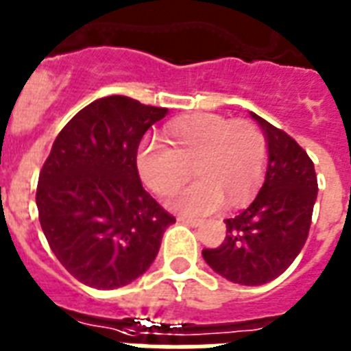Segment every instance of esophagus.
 Returning a JSON list of instances; mask_svg holds the SVG:
<instances>
[{
    "mask_svg": "<svg viewBox=\"0 0 351 351\" xmlns=\"http://www.w3.org/2000/svg\"><path fill=\"white\" fill-rule=\"evenodd\" d=\"M178 223L186 224V226H191V228H197V226H200V221L199 219H189V217H178L176 219Z\"/></svg>",
    "mask_w": 351,
    "mask_h": 351,
    "instance_id": "esophagus-1",
    "label": "esophagus"
}]
</instances>
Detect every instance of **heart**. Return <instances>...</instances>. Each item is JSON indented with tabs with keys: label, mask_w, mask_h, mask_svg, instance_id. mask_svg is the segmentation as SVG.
Masks as SVG:
<instances>
[{
	"label": "heart",
	"mask_w": 351,
	"mask_h": 351,
	"mask_svg": "<svg viewBox=\"0 0 351 351\" xmlns=\"http://www.w3.org/2000/svg\"><path fill=\"white\" fill-rule=\"evenodd\" d=\"M165 143H143L136 164L141 180L156 195L180 187L193 165L199 180L169 197L171 210L202 215L243 204L256 193L269 160V143L254 121L195 114L171 123Z\"/></svg>",
	"instance_id": "heart-1"
}]
</instances>
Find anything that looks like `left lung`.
<instances>
[{
    "label": "left lung",
    "instance_id": "1",
    "mask_svg": "<svg viewBox=\"0 0 351 351\" xmlns=\"http://www.w3.org/2000/svg\"><path fill=\"white\" fill-rule=\"evenodd\" d=\"M250 116L269 143L265 182L252 204L226 219V237L202 258L213 271L239 285H263L287 271L306 245L317 200V175L307 152L263 117Z\"/></svg>",
    "mask_w": 351,
    "mask_h": 351
}]
</instances>
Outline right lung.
<instances>
[{
    "mask_svg": "<svg viewBox=\"0 0 351 351\" xmlns=\"http://www.w3.org/2000/svg\"><path fill=\"white\" fill-rule=\"evenodd\" d=\"M165 114L125 95L97 99L60 130L40 171L45 239L88 287L117 289L140 278L175 223L143 189L136 165L143 134Z\"/></svg>",
    "mask_w": 351,
    "mask_h": 351,
    "instance_id": "right-lung-1",
    "label": "right lung"
}]
</instances>
